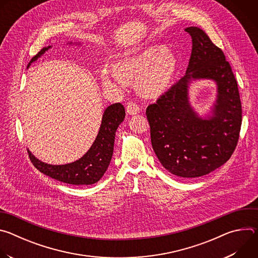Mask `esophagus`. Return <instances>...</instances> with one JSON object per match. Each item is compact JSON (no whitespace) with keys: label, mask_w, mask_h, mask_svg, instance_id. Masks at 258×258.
<instances>
[{"label":"esophagus","mask_w":258,"mask_h":258,"mask_svg":"<svg viewBox=\"0 0 258 258\" xmlns=\"http://www.w3.org/2000/svg\"><path fill=\"white\" fill-rule=\"evenodd\" d=\"M126 112L130 114V115H135V114H138L140 112V108L139 106L134 103V102H130L127 105H126Z\"/></svg>","instance_id":"obj_1"}]
</instances>
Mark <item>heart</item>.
Segmentation results:
<instances>
[{"label": "heart", "mask_w": 258, "mask_h": 258, "mask_svg": "<svg viewBox=\"0 0 258 258\" xmlns=\"http://www.w3.org/2000/svg\"><path fill=\"white\" fill-rule=\"evenodd\" d=\"M176 68L174 55L163 47L154 46L117 60L112 68H102L100 81L104 87L113 90L135 83L141 96L157 99L171 87Z\"/></svg>", "instance_id": "heart-1"}]
</instances>
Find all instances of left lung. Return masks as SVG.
Masks as SVG:
<instances>
[{
    "label": "left lung",
    "instance_id": "8db88e82",
    "mask_svg": "<svg viewBox=\"0 0 258 258\" xmlns=\"http://www.w3.org/2000/svg\"><path fill=\"white\" fill-rule=\"evenodd\" d=\"M192 36V53L186 76L156 104L146 110L153 150L170 173L179 177L205 175L225 164L233 154L242 122V106L230 63L199 27L185 29ZM213 81L216 101L207 114L190 105L189 87Z\"/></svg>",
    "mask_w": 258,
    "mask_h": 258
}]
</instances>
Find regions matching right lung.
Masks as SVG:
<instances>
[{"mask_svg":"<svg viewBox=\"0 0 258 258\" xmlns=\"http://www.w3.org/2000/svg\"><path fill=\"white\" fill-rule=\"evenodd\" d=\"M67 45L82 46L81 43L72 42L67 43ZM51 48L52 46L43 48L30 60L27 68ZM124 116L125 110L122 104L115 103L108 106L103 113L99 133L91 148L84 156L76 161L59 165L49 164L36 158L27 148L29 158L35 168L54 179L76 186L93 185L101 179L111 161L115 133L119 124L123 121Z\"/></svg>","mask_w":258,"mask_h":258,"instance_id":"right-lung-1","label":"right lung"}]
</instances>
